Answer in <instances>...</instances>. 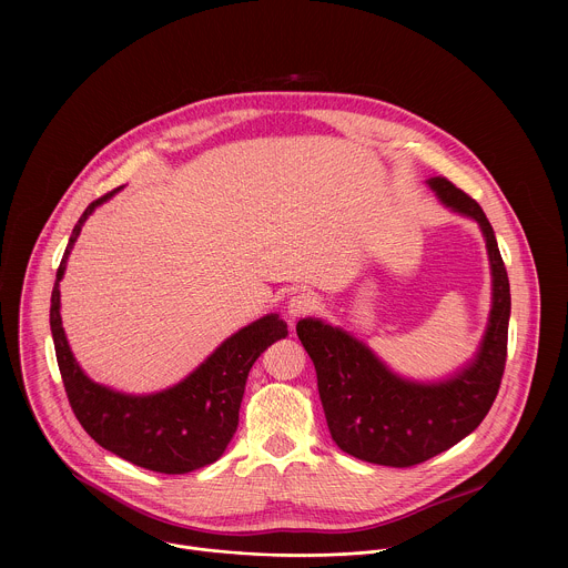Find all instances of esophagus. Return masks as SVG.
<instances>
[{
    "mask_svg": "<svg viewBox=\"0 0 568 568\" xmlns=\"http://www.w3.org/2000/svg\"><path fill=\"white\" fill-rule=\"evenodd\" d=\"M317 306H320V302H317V297H315L313 293L300 291V293H295V295L288 300V306H286V308H288V320L295 322V320H300V317H306V315L315 313Z\"/></svg>",
    "mask_w": 568,
    "mask_h": 568,
    "instance_id": "1",
    "label": "esophagus"
}]
</instances>
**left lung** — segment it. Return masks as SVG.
I'll return each instance as SVG.
<instances>
[{"instance_id": "1", "label": "left lung", "mask_w": 568, "mask_h": 568, "mask_svg": "<svg viewBox=\"0 0 568 568\" xmlns=\"http://www.w3.org/2000/svg\"><path fill=\"white\" fill-rule=\"evenodd\" d=\"M437 199L475 219L486 239L491 268V311L477 356L439 383L394 374L363 341L322 320H302L297 336L317 369L325 419L336 446L369 464L417 466L470 435L494 403L507 358L509 280L481 210L446 176L428 179Z\"/></svg>"}]
</instances>
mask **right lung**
Returning a JSON list of instances; mask_svg holds the SVG:
<instances>
[{
  "instance_id": "add662e5",
  "label": "right lung",
  "mask_w": 568,
  "mask_h": 568,
  "mask_svg": "<svg viewBox=\"0 0 568 568\" xmlns=\"http://www.w3.org/2000/svg\"><path fill=\"white\" fill-rule=\"evenodd\" d=\"M113 192L100 196L82 212L52 288L50 327L68 400L82 428L109 453L153 473L185 475L214 464L239 428L248 369L257 356L288 329L280 315H266L244 325L223 341L179 385L151 396H129L84 376L61 322V291L70 251L84 221Z\"/></svg>"
}]
</instances>
